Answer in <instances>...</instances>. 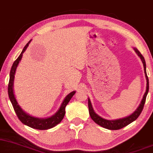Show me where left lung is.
Returning a JSON list of instances; mask_svg holds the SVG:
<instances>
[{
    "mask_svg": "<svg viewBox=\"0 0 153 153\" xmlns=\"http://www.w3.org/2000/svg\"><path fill=\"white\" fill-rule=\"evenodd\" d=\"M134 50L135 51L137 54L139 56L140 58L141 59L142 62H143V66H144V71H145V77H146L147 80V87H146V91H145L144 96H143V100L140 104L139 107H137L134 112L132 113V114H130V116L126 117L121 118V119L118 120H105L104 118L101 117L100 116H99L97 114H96L95 112L93 109L92 105L90 102L89 98L88 99V107H89V115H90L91 118L93 120V121L94 123H96L97 125H100V126L104 127V128L108 129V130H120V129L123 128L124 127L127 126L129 124H130L132 122H134V120H137L138 117L140 116V114H141L142 111H143V107H144V105L145 103V100H146V97L148 95V91H149V79L148 75H147L146 72V64H145V61L144 57L143 56V55L141 54V53L137 50V48H134Z\"/></svg>",
    "mask_w": 153,
    "mask_h": 153,
    "instance_id": "left-lung-1",
    "label": "left lung"
}]
</instances>
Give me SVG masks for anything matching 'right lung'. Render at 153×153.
Returning <instances> with one entry per match:
<instances>
[{"label": "right lung", "instance_id": "1", "mask_svg": "<svg viewBox=\"0 0 153 153\" xmlns=\"http://www.w3.org/2000/svg\"><path fill=\"white\" fill-rule=\"evenodd\" d=\"M30 41L31 40H30L28 43H27V44L24 46V48H23L21 54L19 55L18 59H16L15 62H13V64L11 69H10V79H9V83L8 87V97L10 102H11L14 110H15L18 117H19V119L21 120V123L24 124V125H27V126L33 129H36V130H48V129L52 128V127H55L56 125H57L59 123H60L61 122H62V120L64 117V114H65L66 106L67 105L68 103H69L70 100H71V97L74 96V94H75L76 91H73L72 92L69 93L64 100V101H63L62 105H61V107L59 109V110L57 111L53 115L49 117H35L30 116V114H27L26 112H25L24 111L21 109V107H20L19 104H18V102L17 100H16L15 95H14L13 93V81L14 77H15L14 75H15L16 68H17L18 65H19V62L21 60V59H22L23 52L26 51L28 44H30Z\"/></svg>", "mask_w": 153, "mask_h": 153}]
</instances>
